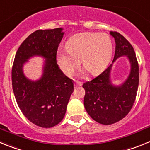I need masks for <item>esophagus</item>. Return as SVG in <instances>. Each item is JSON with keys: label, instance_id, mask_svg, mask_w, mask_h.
Returning a JSON list of instances; mask_svg holds the SVG:
<instances>
[{"label": "esophagus", "instance_id": "esophagus-1", "mask_svg": "<svg viewBox=\"0 0 150 150\" xmlns=\"http://www.w3.org/2000/svg\"><path fill=\"white\" fill-rule=\"evenodd\" d=\"M81 85H82L81 82L75 81V87H78V86H81Z\"/></svg>", "mask_w": 150, "mask_h": 150}]
</instances>
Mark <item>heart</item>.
<instances>
[{"instance_id":"b5f03b06","label":"heart","mask_w":150,"mask_h":150,"mask_svg":"<svg viewBox=\"0 0 150 150\" xmlns=\"http://www.w3.org/2000/svg\"><path fill=\"white\" fill-rule=\"evenodd\" d=\"M67 50L57 52V63L64 74L70 75L80 64L92 75L100 72L110 60L113 44L106 33H83L73 36L67 44Z\"/></svg>"}]
</instances>
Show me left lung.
I'll list each match as a JSON object with an SVG mask.
<instances>
[{"label": "left lung", "instance_id": "obj_1", "mask_svg": "<svg viewBox=\"0 0 150 150\" xmlns=\"http://www.w3.org/2000/svg\"><path fill=\"white\" fill-rule=\"evenodd\" d=\"M110 33L116 42L113 63L126 56L130 61L131 71L123 83L115 86L110 80L112 63L100 75L83 84L85 109L94 120L103 125L115 123L129 114L135 101L139 83V66L134 48L118 32Z\"/></svg>", "mask_w": 150, "mask_h": 150}]
</instances>
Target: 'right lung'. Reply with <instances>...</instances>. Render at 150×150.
<instances>
[{"instance_id":"1","label":"right lung","mask_w":150,"mask_h":150,"mask_svg":"<svg viewBox=\"0 0 150 150\" xmlns=\"http://www.w3.org/2000/svg\"><path fill=\"white\" fill-rule=\"evenodd\" d=\"M64 33L62 28L38 30L28 36L16 52L12 84L20 110L28 120L42 128L57 125L65 116L74 83L57 64V52ZM33 56L46 58L41 78L33 82L23 73V63Z\"/></svg>"}]
</instances>
